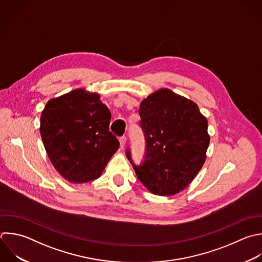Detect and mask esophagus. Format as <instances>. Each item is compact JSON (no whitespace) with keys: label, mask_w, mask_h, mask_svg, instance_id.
I'll return each mask as SVG.
<instances>
[{"label":"esophagus","mask_w":262,"mask_h":262,"mask_svg":"<svg viewBox=\"0 0 262 262\" xmlns=\"http://www.w3.org/2000/svg\"><path fill=\"white\" fill-rule=\"evenodd\" d=\"M126 143H127V137L126 136L120 137V144H121L122 148H124L126 146Z\"/></svg>","instance_id":"34e87169"}]
</instances>
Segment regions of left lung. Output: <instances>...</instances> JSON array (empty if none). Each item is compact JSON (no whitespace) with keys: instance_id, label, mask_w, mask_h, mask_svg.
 Wrapping results in <instances>:
<instances>
[{"instance_id":"obj_1","label":"left lung","mask_w":262,"mask_h":262,"mask_svg":"<svg viewBox=\"0 0 262 262\" xmlns=\"http://www.w3.org/2000/svg\"><path fill=\"white\" fill-rule=\"evenodd\" d=\"M146 137L142 166H133L140 182L154 194L183 190L202 169L210 142L208 121L192 100L161 88L139 106ZM130 159V151L127 150Z\"/></svg>"}]
</instances>
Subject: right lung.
<instances>
[{
  "mask_svg": "<svg viewBox=\"0 0 262 262\" xmlns=\"http://www.w3.org/2000/svg\"><path fill=\"white\" fill-rule=\"evenodd\" d=\"M111 118L100 95L86 88L46 103L40 133L50 162L64 179L81 184L101 176L120 146L108 129Z\"/></svg>",
  "mask_w": 262,
  "mask_h": 262,
  "instance_id": "add662e5",
  "label": "right lung"
}]
</instances>
